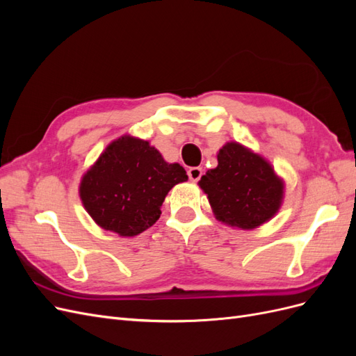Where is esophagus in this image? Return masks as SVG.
Wrapping results in <instances>:
<instances>
[{"mask_svg": "<svg viewBox=\"0 0 356 356\" xmlns=\"http://www.w3.org/2000/svg\"><path fill=\"white\" fill-rule=\"evenodd\" d=\"M187 174H188V178L191 179V181H199L200 179V177H202V168H199V166H195V168H190L188 170H187Z\"/></svg>", "mask_w": 356, "mask_h": 356, "instance_id": "obj_1", "label": "esophagus"}]
</instances>
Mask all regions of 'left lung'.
Here are the masks:
<instances>
[{
	"label": "left lung",
	"mask_w": 356,
	"mask_h": 356,
	"mask_svg": "<svg viewBox=\"0 0 356 356\" xmlns=\"http://www.w3.org/2000/svg\"><path fill=\"white\" fill-rule=\"evenodd\" d=\"M217 159L218 166L199 181L215 218L241 230H254L270 221L285 195V182L270 161L236 141L225 143Z\"/></svg>",
	"instance_id": "8db88e82"
}]
</instances>
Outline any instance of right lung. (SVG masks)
Wrapping results in <instances>:
<instances>
[{
    "instance_id": "right-lung-1",
    "label": "right lung",
    "mask_w": 356,
    "mask_h": 356,
    "mask_svg": "<svg viewBox=\"0 0 356 356\" xmlns=\"http://www.w3.org/2000/svg\"><path fill=\"white\" fill-rule=\"evenodd\" d=\"M187 179L184 168L168 163L148 141L123 135L84 172L79 195L101 229L132 238L152 227L170 188Z\"/></svg>"
}]
</instances>
